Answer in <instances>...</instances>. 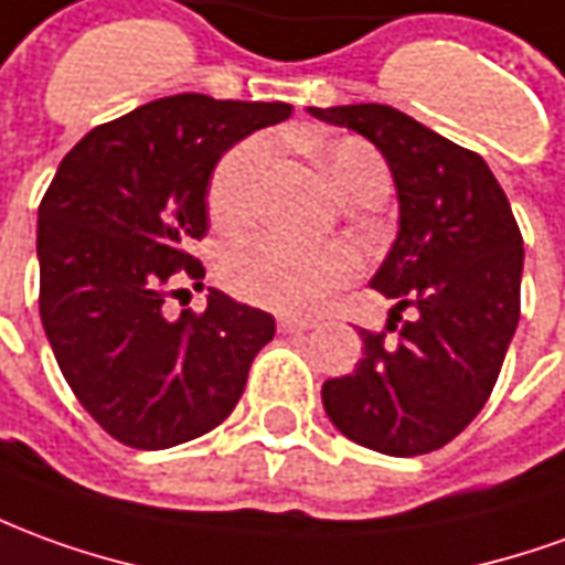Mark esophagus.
<instances>
[{
	"mask_svg": "<svg viewBox=\"0 0 565 565\" xmlns=\"http://www.w3.org/2000/svg\"><path fill=\"white\" fill-rule=\"evenodd\" d=\"M278 330H281L284 337H299V333H306V330H311V323L294 321V318H281V321H278Z\"/></svg>",
	"mask_w": 565,
	"mask_h": 565,
	"instance_id": "obj_1",
	"label": "esophagus"
}]
</instances>
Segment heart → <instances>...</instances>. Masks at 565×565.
<instances>
[{
  "label": "heart",
  "mask_w": 565,
  "mask_h": 565,
  "mask_svg": "<svg viewBox=\"0 0 565 565\" xmlns=\"http://www.w3.org/2000/svg\"><path fill=\"white\" fill-rule=\"evenodd\" d=\"M275 146L269 137H247L216 161L207 186V207L220 226H242L254 216L259 189ZM323 171L342 199L388 195V168L358 137L315 143ZM358 275V256L345 244H306L284 235H247L220 254V281L226 290L281 315H311L327 296Z\"/></svg>",
  "instance_id": "obj_1"
}]
</instances>
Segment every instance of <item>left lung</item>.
I'll return each instance as SVG.
<instances>
[{"label":"left lung","mask_w":565,"mask_h":565,"mask_svg":"<svg viewBox=\"0 0 565 565\" xmlns=\"http://www.w3.org/2000/svg\"><path fill=\"white\" fill-rule=\"evenodd\" d=\"M309 113L376 146L401 204L397 238L370 281L394 309L382 333L361 330L354 373L323 382V409L385 456L440 449L489 401L520 321L523 235L508 195L477 152L394 106Z\"/></svg>","instance_id":"obj_1"}]
</instances>
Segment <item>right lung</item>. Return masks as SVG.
Here are the masks:
<instances>
[{
  "label": "right lung",
  "instance_id": "1",
  "mask_svg": "<svg viewBox=\"0 0 565 565\" xmlns=\"http://www.w3.org/2000/svg\"><path fill=\"white\" fill-rule=\"evenodd\" d=\"M290 104L173 94L85 134L39 204V315L78 404L118 444L168 449L235 409L269 311L211 290L173 321L177 275L204 278L189 254L207 232V183L223 152L290 118Z\"/></svg>",
  "mask_w": 565,
  "mask_h": 565
}]
</instances>
